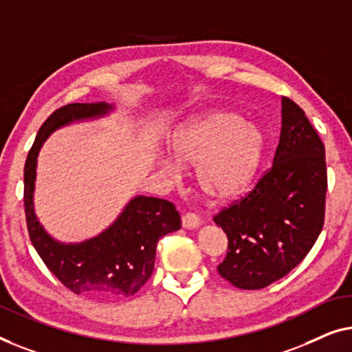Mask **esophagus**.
<instances>
[{
  "label": "esophagus",
  "instance_id": "34e87169",
  "mask_svg": "<svg viewBox=\"0 0 352 352\" xmlns=\"http://www.w3.org/2000/svg\"><path fill=\"white\" fill-rule=\"evenodd\" d=\"M201 225V219L196 214H185L182 217V226L185 230H195Z\"/></svg>",
  "mask_w": 352,
  "mask_h": 352
}]
</instances>
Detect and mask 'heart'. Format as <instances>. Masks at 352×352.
I'll use <instances>...</instances> for the list:
<instances>
[{
    "instance_id": "obj_1",
    "label": "heart",
    "mask_w": 352,
    "mask_h": 352,
    "mask_svg": "<svg viewBox=\"0 0 352 352\" xmlns=\"http://www.w3.org/2000/svg\"><path fill=\"white\" fill-rule=\"evenodd\" d=\"M265 138L232 111H212L186 122L174 133L172 160L162 161L167 175L178 166L196 167V182L214 204L234 201L249 191L260 169Z\"/></svg>"
}]
</instances>
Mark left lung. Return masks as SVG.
Listing matches in <instances>:
<instances>
[{
    "instance_id": "obj_1",
    "label": "left lung",
    "mask_w": 352,
    "mask_h": 352,
    "mask_svg": "<svg viewBox=\"0 0 352 352\" xmlns=\"http://www.w3.org/2000/svg\"><path fill=\"white\" fill-rule=\"evenodd\" d=\"M273 167L244 199L214 221L228 236L219 273L237 289L258 290L289 274L308 255L324 225L325 148L305 111L282 97Z\"/></svg>"
}]
</instances>
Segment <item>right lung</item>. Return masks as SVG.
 Returning a JSON list of instances; mask_svg holds the SVG:
<instances>
[{
    "mask_svg": "<svg viewBox=\"0 0 352 352\" xmlns=\"http://www.w3.org/2000/svg\"><path fill=\"white\" fill-rule=\"evenodd\" d=\"M113 110L115 107L105 102L70 103L58 108L39 127L23 170L28 234L44 265L73 294L107 300L131 296L150 279L157 241L182 228L175 206L160 197L135 196L100 234L65 244L54 239L39 223L33 199L38 155L47 137L72 122L98 120Z\"/></svg>",
    "mask_w": 352,
    "mask_h": 352,
    "instance_id": "right-lung-1",
    "label": "right lung"
}]
</instances>
